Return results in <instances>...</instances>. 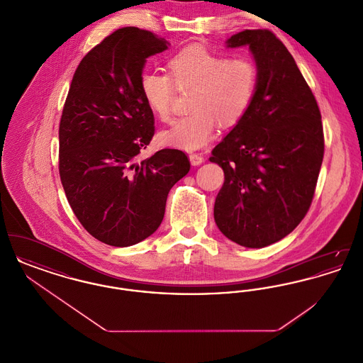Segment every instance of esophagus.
<instances>
[{
    "label": "esophagus",
    "mask_w": 363,
    "mask_h": 363,
    "mask_svg": "<svg viewBox=\"0 0 363 363\" xmlns=\"http://www.w3.org/2000/svg\"><path fill=\"white\" fill-rule=\"evenodd\" d=\"M189 160L191 166H199V164H201L204 162V157L199 155V154H190Z\"/></svg>",
    "instance_id": "1"
}]
</instances>
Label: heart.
I'll use <instances>...</instances> for the list:
<instances>
[{"instance_id": "1", "label": "heart", "mask_w": 363, "mask_h": 363, "mask_svg": "<svg viewBox=\"0 0 363 363\" xmlns=\"http://www.w3.org/2000/svg\"><path fill=\"white\" fill-rule=\"evenodd\" d=\"M170 74L144 69L138 86L147 107L162 121L172 117L175 86L193 88L190 114L160 133V141L174 148L193 151L208 144L218 122L233 126L241 121L255 101L259 70L249 57H231L204 46H189L169 61Z\"/></svg>"}]
</instances>
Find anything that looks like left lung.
<instances>
[{
	"instance_id": "left-lung-1",
	"label": "left lung",
	"mask_w": 363,
	"mask_h": 363,
	"mask_svg": "<svg viewBox=\"0 0 363 363\" xmlns=\"http://www.w3.org/2000/svg\"><path fill=\"white\" fill-rule=\"evenodd\" d=\"M225 45L249 48L259 84L247 113L209 157L225 172L213 218L228 240L259 249L289 235L311 207L324 156L321 114L271 31L245 30Z\"/></svg>"
}]
</instances>
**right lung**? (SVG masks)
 Instances as JSON below:
<instances>
[{"mask_svg": "<svg viewBox=\"0 0 363 363\" xmlns=\"http://www.w3.org/2000/svg\"><path fill=\"white\" fill-rule=\"evenodd\" d=\"M169 46L138 27L114 31L79 64L62 110L60 177L67 199L86 231L111 246L152 235L169 191L189 173L179 150L138 159L155 132L140 74L148 57Z\"/></svg>", "mask_w": 363, "mask_h": 363, "instance_id": "add662e5", "label": "right lung"}]
</instances>
